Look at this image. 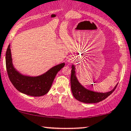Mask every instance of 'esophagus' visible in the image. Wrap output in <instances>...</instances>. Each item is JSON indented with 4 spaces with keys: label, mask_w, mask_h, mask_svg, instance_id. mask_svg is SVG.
Masks as SVG:
<instances>
[{
    "label": "esophagus",
    "mask_w": 131,
    "mask_h": 131,
    "mask_svg": "<svg viewBox=\"0 0 131 131\" xmlns=\"http://www.w3.org/2000/svg\"><path fill=\"white\" fill-rule=\"evenodd\" d=\"M71 62H72V60H71Z\"/></svg>",
    "instance_id": "1"
}]
</instances>
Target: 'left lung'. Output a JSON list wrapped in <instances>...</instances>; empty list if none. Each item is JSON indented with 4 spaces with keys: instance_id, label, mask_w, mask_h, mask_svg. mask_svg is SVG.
I'll return each instance as SVG.
<instances>
[{
    "instance_id": "obj_1",
    "label": "left lung",
    "mask_w": 131,
    "mask_h": 131,
    "mask_svg": "<svg viewBox=\"0 0 131 131\" xmlns=\"http://www.w3.org/2000/svg\"><path fill=\"white\" fill-rule=\"evenodd\" d=\"M71 88L72 94L75 99L85 103H95L105 100L114 91L117 86V84L115 88L110 92H97L86 89L81 85L78 81L75 76V67L74 65L71 67Z\"/></svg>"
}]
</instances>
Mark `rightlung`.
<instances>
[{"label": "right lung", "instance_id": "obj_1", "mask_svg": "<svg viewBox=\"0 0 131 131\" xmlns=\"http://www.w3.org/2000/svg\"><path fill=\"white\" fill-rule=\"evenodd\" d=\"M5 59L6 71L13 86L21 93L34 97H40L48 93L56 74L64 66V63H62L52 67L42 75L29 77L21 75L13 67L10 45L6 50Z\"/></svg>", "mask_w": 131, "mask_h": 131}]
</instances>
